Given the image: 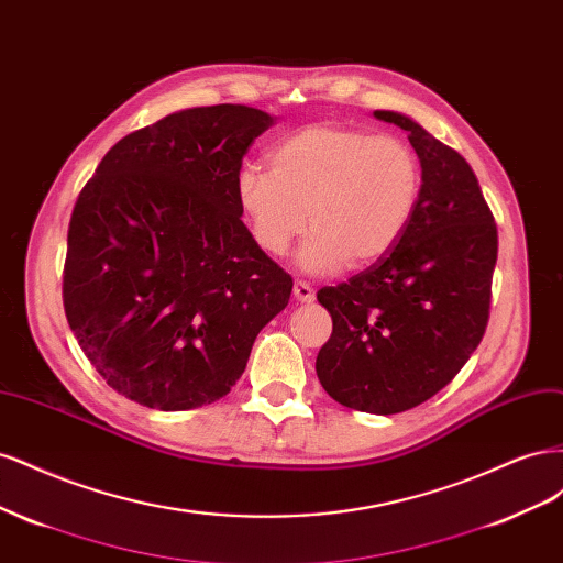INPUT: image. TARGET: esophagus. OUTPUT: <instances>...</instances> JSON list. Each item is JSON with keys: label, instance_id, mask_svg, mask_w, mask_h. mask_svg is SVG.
<instances>
[{"label": "esophagus", "instance_id": "34e87169", "mask_svg": "<svg viewBox=\"0 0 563 563\" xmlns=\"http://www.w3.org/2000/svg\"><path fill=\"white\" fill-rule=\"evenodd\" d=\"M294 296H296V300H300V302H312V300H314V288H312L308 282L296 279V284H294Z\"/></svg>", "mask_w": 563, "mask_h": 563}]
</instances>
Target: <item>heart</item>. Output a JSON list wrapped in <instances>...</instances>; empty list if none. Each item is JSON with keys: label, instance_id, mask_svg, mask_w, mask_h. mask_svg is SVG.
Listing matches in <instances>:
<instances>
[{"label": "heart", "instance_id": "b5f03b06", "mask_svg": "<svg viewBox=\"0 0 563 563\" xmlns=\"http://www.w3.org/2000/svg\"><path fill=\"white\" fill-rule=\"evenodd\" d=\"M422 192L413 147L395 135L340 124H310L269 152V166L244 164L236 203L255 244L284 255L310 225L298 265L327 275L366 267L399 244Z\"/></svg>", "mask_w": 563, "mask_h": 563}]
</instances>
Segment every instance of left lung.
Returning a JSON list of instances; mask_svg holds the SVG:
<instances>
[{
  "mask_svg": "<svg viewBox=\"0 0 563 563\" xmlns=\"http://www.w3.org/2000/svg\"><path fill=\"white\" fill-rule=\"evenodd\" d=\"M373 114L408 131L422 192L385 258L317 291L333 319L317 376L338 404L391 416L444 389L482 343L498 228L474 172L453 147L404 114Z\"/></svg>",
  "mask_w": 563,
  "mask_h": 563,
  "instance_id": "obj_1",
  "label": "left lung"
}]
</instances>
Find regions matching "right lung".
Wrapping results in <instances>:
<instances>
[{
	"mask_svg": "<svg viewBox=\"0 0 563 563\" xmlns=\"http://www.w3.org/2000/svg\"><path fill=\"white\" fill-rule=\"evenodd\" d=\"M272 117L192 108L124 135L81 187L63 308L119 395L159 411L225 397L294 279L242 223L234 178Z\"/></svg>",
	"mask_w": 563,
	"mask_h": 563,
	"instance_id": "add662e5",
	"label": "right lung"
}]
</instances>
